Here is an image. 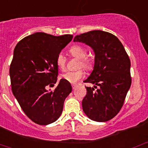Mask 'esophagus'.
Here are the masks:
<instances>
[{"instance_id": "obj_1", "label": "esophagus", "mask_w": 148, "mask_h": 148, "mask_svg": "<svg viewBox=\"0 0 148 148\" xmlns=\"http://www.w3.org/2000/svg\"><path fill=\"white\" fill-rule=\"evenodd\" d=\"M71 86H72V89H74L76 88V86H77V85H76V84H71Z\"/></svg>"}]
</instances>
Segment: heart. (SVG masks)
<instances>
[{
    "mask_svg": "<svg viewBox=\"0 0 148 148\" xmlns=\"http://www.w3.org/2000/svg\"><path fill=\"white\" fill-rule=\"evenodd\" d=\"M69 53L72 55L74 57L77 58L80 60V63L79 66L83 67L86 69H91L93 66V62L89 58L86 56V50L84 48L81 46L74 45L71 46L69 49ZM56 64L58 67L61 69H64L66 65V58L62 53H59L56 58ZM84 72L82 70L79 69L77 71H69L64 73L61 75V78L64 81L71 84L77 83L79 80L84 78Z\"/></svg>",
    "mask_w": 148,
    "mask_h": 148,
    "instance_id": "b5f03b06",
    "label": "heart"
}]
</instances>
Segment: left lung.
Masks as SVG:
<instances>
[{
    "mask_svg": "<svg viewBox=\"0 0 148 148\" xmlns=\"http://www.w3.org/2000/svg\"><path fill=\"white\" fill-rule=\"evenodd\" d=\"M74 42L90 46L95 53V64L84 82L98 86L86 87L82 100L84 112L90 120L107 122L117 114L130 88V61L125 48L114 35L95 30L77 35Z\"/></svg>",
    "mask_w": 148,
    "mask_h": 148,
    "instance_id": "8db88e82",
    "label": "left lung"
}]
</instances>
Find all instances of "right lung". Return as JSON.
Segmentation results:
<instances>
[{"instance_id":"right-lung-1","label":"right lung","mask_w":148,"mask_h":148,"mask_svg":"<svg viewBox=\"0 0 148 148\" xmlns=\"http://www.w3.org/2000/svg\"><path fill=\"white\" fill-rule=\"evenodd\" d=\"M72 38L70 34L55 36L37 32L21 40L14 49L9 71L12 92L25 114L38 125L59 119L72 90L62 79L54 90L46 89L57 82L56 58Z\"/></svg>"}]
</instances>
